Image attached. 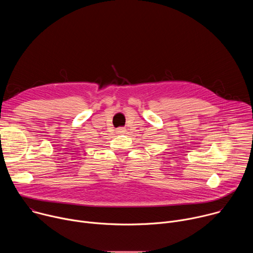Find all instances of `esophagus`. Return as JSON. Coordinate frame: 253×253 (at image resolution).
Returning <instances> with one entry per match:
<instances>
[{
    "label": "esophagus",
    "instance_id": "esophagus-1",
    "mask_svg": "<svg viewBox=\"0 0 253 253\" xmlns=\"http://www.w3.org/2000/svg\"><path fill=\"white\" fill-rule=\"evenodd\" d=\"M117 132H118V133H123V132H125V128L120 127V128H118V129H117Z\"/></svg>",
    "mask_w": 253,
    "mask_h": 253
}]
</instances>
